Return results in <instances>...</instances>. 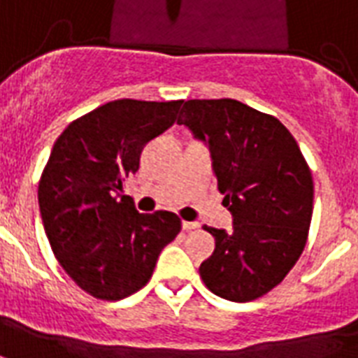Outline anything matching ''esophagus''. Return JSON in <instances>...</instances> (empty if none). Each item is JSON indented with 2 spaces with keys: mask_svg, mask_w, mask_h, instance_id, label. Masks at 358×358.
<instances>
[{
  "mask_svg": "<svg viewBox=\"0 0 358 358\" xmlns=\"http://www.w3.org/2000/svg\"><path fill=\"white\" fill-rule=\"evenodd\" d=\"M196 228H199L198 222H187V220H182V229H185V231H190V229Z\"/></svg>",
  "mask_w": 358,
  "mask_h": 358,
  "instance_id": "obj_1",
  "label": "esophagus"
}]
</instances>
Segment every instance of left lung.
<instances>
[{
    "label": "left lung",
    "mask_w": 358,
    "mask_h": 358,
    "mask_svg": "<svg viewBox=\"0 0 358 358\" xmlns=\"http://www.w3.org/2000/svg\"><path fill=\"white\" fill-rule=\"evenodd\" d=\"M177 123L209 145L234 228H207L215 252L199 265L218 297L248 303L285 278L308 239L314 181L278 119L234 99L187 101Z\"/></svg>",
    "instance_id": "1"
}]
</instances>
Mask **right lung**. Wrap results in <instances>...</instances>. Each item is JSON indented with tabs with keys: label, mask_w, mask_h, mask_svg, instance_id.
Segmentation results:
<instances>
[{
	"label": "right lung",
	"mask_w": 358,
	"mask_h": 358,
	"mask_svg": "<svg viewBox=\"0 0 358 358\" xmlns=\"http://www.w3.org/2000/svg\"><path fill=\"white\" fill-rule=\"evenodd\" d=\"M182 101L121 99L69 124L38 181L52 252L85 293L119 301L148 284L159 254L181 231L176 213H138L123 194L145 143L176 123Z\"/></svg>",
	"instance_id": "add662e5"
}]
</instances>
